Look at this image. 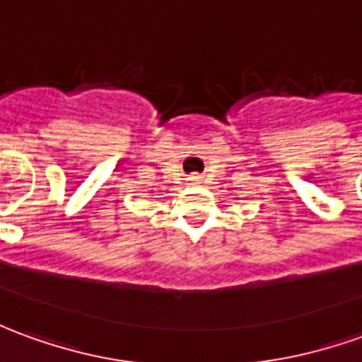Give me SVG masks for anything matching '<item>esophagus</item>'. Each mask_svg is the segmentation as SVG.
Wrapping results in <instances>:
<instances>
[{
	"label": "esophagus",
	"instance_id": "obj_1",
	"mask_svg": "<svg viewBox=\"0 0 362 362\" xmlns=\"http://www.w3.org/2000/svg\"><path fill=\"white\" fill-rule=\"evenodd\" d=\"M188 180H189V184H199V180H202V176H199V174H189L188 176Z\"/></svg>",
	"mask_w": 362,
	"mask_h": 362
}]
</instances>
